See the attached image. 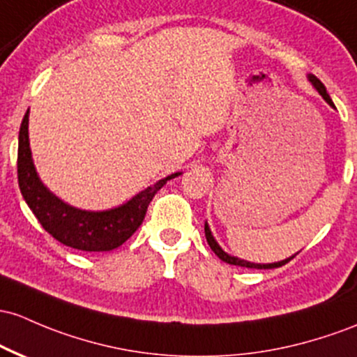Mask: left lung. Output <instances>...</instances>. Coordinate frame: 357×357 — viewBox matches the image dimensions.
I'll return each instance as SVG.
<instances>
[{
    "label": "left lung",
    "mask_w": 357,
    "mask_h": 357,
    "mask_svg": "<svg viewBox=\"0 0 357 357\" xmlns=\"http://www.w3.org/2000/svg\"><path fill=\"white\" fill-rule=\"evenodd\" d=\"M308 81H310L313 88H315L317 91H319V95L322 96L324 100L327 101V103L331 105L332 108H335L334 103H332L331 96H328L327 89H325V86L322 84V81L317 79V77L313 76V74H308ZM205 237H206V242H208V245L211 248V250H213V252L217 254V256L220 257V259H222L223 262H227V264H234V266H242V268H252V269H273V268H280V266H284L288 261H291L293 257H295L296 254H298V252H296L295 256L288 257V259H283V261L269 262V264H257V262H249V261H244V259H238V257H236V256H230V254H227L225 250H223V249L220 248V245H218V242L215 241V237L211 236V230H210L208 223H206V222H205Z\"/></svg>",
    "instance_id": "8db88e82"
}]
</instances>
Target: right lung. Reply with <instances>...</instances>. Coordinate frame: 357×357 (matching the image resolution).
<instances>
[{
	"label": "right lung",
	"instance_id": "add662e5",
	"mask_svg": "<svg viewBox=\"0 0 357 357\" xmlns=\"http://www.w3.org/2000/svg\"><path fill=\"white\" fill-rule=\"evenodd\" d=\"M18 186L23 199L40 225L61 244L88 252H103L120 248L144 222L149 203L167 181L181 172L166 176L146 188L123 205L103 211L81 210L56 197L38 178L29 140V109L18 135Z\"/></svg>",
	"mask_w": 357,
	"mask_h": 357
}]
</instances>
